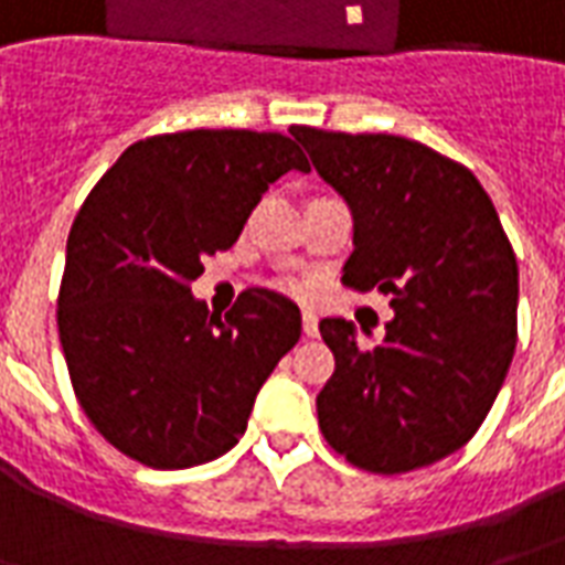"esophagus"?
Listing matches in <instances>:
<instances>
[{"mask_svg":"<svg viewBox=\"0 0 565 565\" xmlns=\"http://www.w3.org/2000/svg\"><path fill=\"white\" fill-rule=\"evenodd\" d=\"M302 332H306L308 339H315V335H318V315L302 311Z\"/></svg>","mask_w":565,"mask_h":565,"instance_id":"34e87169","label":"esophagus"}]
</instances>
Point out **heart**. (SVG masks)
<instances>
[{
    "label": "heart",
    "instance_id": "obj_1",
    "mask_svg": "<svg viewBox=\"0 0 565 565\" xmlns=\"http://www.w3.org/2000/svg\"><path fill=\"white\" fill-rule=\"evenodd\" d=\"M281 287H284V290H290V294H296V296H302V294H306V290H308L306 284L296 281V278H284Z\"/></svg>",
    "mask_w": 565,
    "mask_h": 565
}]
</instances>
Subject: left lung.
Listing matches in <instances>:
<instances>
[{"instance_id": "1", "label": "left lung", "mask_w": 565, "mask_h": 565, "mask_svg": "<svg viewBox=\"0 0 565 565\" xmlns=\"http://www.w3.org/2000/svg\"><path fill=\"white\" fill-rule=\"evenodd\" d=\"M318 174L354 211L342 284L391 296L375 348L320 320L335 372L318 393L323 438L344 460L399 475L460 450L484 424L518 344V259L466 166L403 136L296 127Z\"/></svg>"}]
</instances>
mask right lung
I'll list each match as a JSON object with an SVG mask.
<instances>
[{
	"label": "right lung",
	"instance_id": "obj_1",
	"mask_svg": "<svg viewBox=\"0 0 565 565\" xmlns=\"http://www.w3.org/2000/svg\"><path fill=\"white\" fill-rule=\"evenodd\" d=\"M294 139L186 129L129 145L72 223L56 327L84 415L129 460L186 469L242 438L263 381L302 335L287 296L247 287L209 315L190 294L284 172Z\"/></svg>",
	"mask_w": 565,
	"mask_h": 565
}]
</instances>
